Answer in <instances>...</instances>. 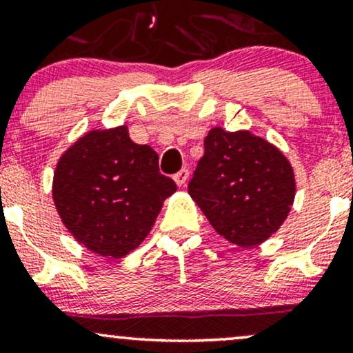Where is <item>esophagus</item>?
Returning a JSON list of instances; mask_svg holds the SVG:
<instances>
[{"label":"esophagus","mask_w":353,"mask_h":353,"mask_svg":"<svg viewBox=\"0 0 353 353\" xmlns=\"http://www.w3.org/2000/svg\"><path fill=\"white\" fill-rule=\"evenodd\" d=\"M188 179H189V169H181V171L174 176V181H176V184L179 185V188L185 185Z\"/></svg>","instance_id":"1"}]
</instances>
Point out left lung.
Instances as JSON below:
<instances>
[{
    "label": "left lung",
    "mask_w": 353,
    "mask_h": 353,
    "mask_svg": "<svg viewBox=\"0 0 353 353\" xmlns=\"http://www.w3.org/2000/svg\"><path fill=\"white\" fill-rule=\"evenodd\" d=\"M189 196L219 236L254 247L277 232L289 216L295 199L294 168L264 137L212 128Z\"/></svg>",
    "instance_id": "8db88e82"
}]
</instances>
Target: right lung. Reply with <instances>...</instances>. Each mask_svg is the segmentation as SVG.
Wrapping results in <instances>:
<instances>
[{
	"mask_svg": "<svg viewBox=\"0 0 353 353\" xmlns=\"http://www.w3.org/2000/svg\"><path fill=\"white\" fill-rule=\"evenodd\" d=\"M151 145L132 143L128 125L91 129L59 157L52 201L64 228L89 252L123 259L151 232L176 192Z\"/></svg>",
	"mask_w": 353,
	"mask_h": 353,
	"instance_id": "1",
	"label": "right lung"
}]
</instances>
